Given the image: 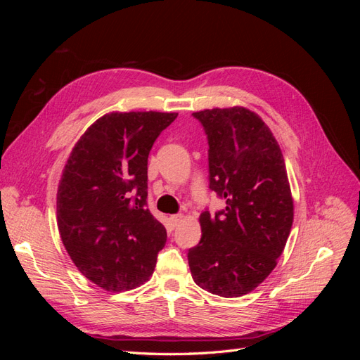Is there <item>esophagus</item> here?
<instances>
[{"label": "esophagus", "instance_id": "1", "mask_svg": "<svg viewBox=\"0 0 360 360\" xmlns=\"http://www.w3.org/2000/svg\"><path fill=\"white\" fill-rule=\"evenodd\" d=\"M183 214H172L171 217H169V221H171V224H172V226H177L180 222H181V219H183Z\"/></svg>", "mask_w": 360, "mask_h": 360}]
</instances>
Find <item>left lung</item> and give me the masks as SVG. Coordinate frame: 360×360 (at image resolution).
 I'll list each match as a JSON object with an SVG mask.
<instances>
[{
    "label": "left lung",
    "instance_id": "left-lung-1",
    "mask_svg": "<svg viewBox=\"0 0 360 360\" xmlns=\"http://www.w3.org/2000/svg\"><path fill=\"white\" fill-rule=\"evenodd\" d=\"M209 139L210 189L225 210L200 214L201 240L189 249L195 284L222 297L255 290L278 264L291 231L294 205L278 141L243 106L192 114Z\"/></svg>",
    "mask_w": 360,
    "mask_h": 360
}]
</instances>
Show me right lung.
Segmentation results:
<instances>
[{
  "label": "right lung",
  "mask_w": 360,
  "mask_h": 360,
  "mask_svg": "<svg viewBox=\"0 0 360 360\" xmlns=\"http://www.w3.org/2000/svg\"><path fill=\"white\" fill-rule=\"evenodd\" d=\"M177 112H110L75 144L57 192V225L75 266L106 291L153 275L167 230L147 209V162Z\"/></svg>",
  "instance_id": "1"
}]
</instances>
